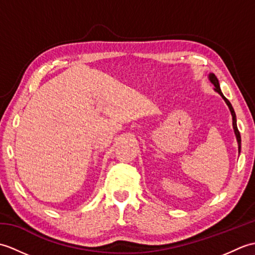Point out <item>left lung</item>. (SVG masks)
<instances>
[{"label": "left lung", "instance_id": "8db88e82", "mask_svg": "<svg viewBox=\"0 0 255 255\" xmlns=\"http://www.w3.org/2000/svg\"><path fill=\"white\" fill-rule=\"evenodd\" d=\"M208 78H209V81H210V82L214 84V86H215V91L217 92L218 94H220V96H221V97H223L224 101L226 102V104L228 105L229 110H230V112H231V116H232V126H234L235 134H236V138H237V141H238V151H239V153H240V151H241V136H240V132H239V130H238V127H237V117H236V113H235L234 107H232L231 103H230L228 100H227L226 97L224 96L223 92H221V90H220V85H219V81H218L217 77H216V75H215L214 73H210Z\"/></svg>", "mask_w": 255, "mask_h": 255}]
</instances>
